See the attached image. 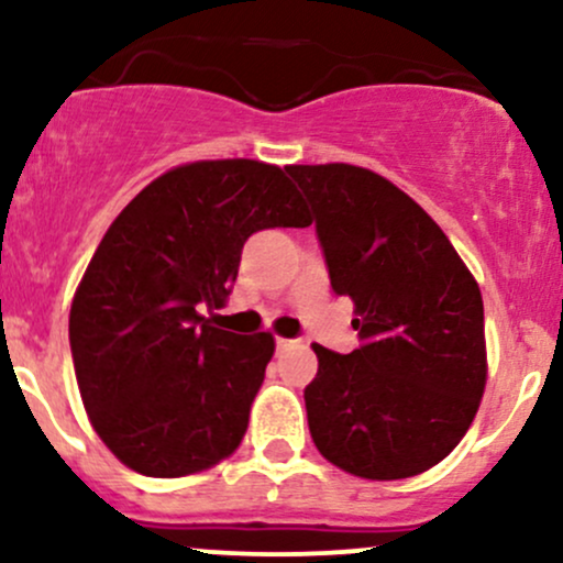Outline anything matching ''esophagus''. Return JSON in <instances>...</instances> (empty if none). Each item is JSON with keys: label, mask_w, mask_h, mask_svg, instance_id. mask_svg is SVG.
<instances>
[{"label": "esophagus", "mask_w": 563, "mask_h": 563, "mask_svg": "<svg viewBox=\"0 0 563 563\" xmlns=\"http://www.w3.org/2000/svg\"><path fill=\"white\" fill-rule=\"evenodd\" d=\"M275 346H277V352H286V349L296 346V341L294 339H275Z\"/></svg>", "instance_id": "obj_1"}]
</instances>
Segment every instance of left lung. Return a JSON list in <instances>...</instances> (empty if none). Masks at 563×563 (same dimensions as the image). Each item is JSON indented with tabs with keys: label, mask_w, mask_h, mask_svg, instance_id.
I'll list each match as a JSON object with an SVG mask.
<instances>
[{
	"label": "left lung",
	"mask_w": 563,
	"mask_h": 563,
	"mask_svg": "<svg viewBox=\"0 0 563 563\" xmlns=\"http://www.w3.org/2000/svg\"><path fill=\"white\" fill-rule=\"evenodd\" d=\"M312 203L335 296L354 301L360 346L314 344L309 434L333 466L407 479L461 442L487 380L479 286L439 224L376 172L286 166Z\"/></svg>",
	"instance_id": "obj_1"
}]
</instances>
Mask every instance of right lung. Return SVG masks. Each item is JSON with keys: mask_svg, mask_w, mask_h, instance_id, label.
<instances>
[{"mask_svg": "<svg viewBox=\"0 0 563 563\" xmlns=\"http://www.w3.org/2000/svg\"><path fill=\"white\" fill-rule=\"evenodd\" d=\"M309 224L286 172L249 158L177 166L115 217L76 288L68 339L89 421L124 466L174 479L241 444L275 339L200 312L228 299L254 232Z\"/></svg>", "mask_w": 563, "mask_h": 563, "instance_id": "add662e5", "label": "right lung"}]
</instances>
